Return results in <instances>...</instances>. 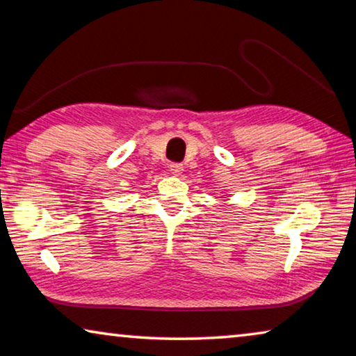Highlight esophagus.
Wrapping results in <instances>:
<instances>
[{
  "label": "esophagus",
  "instance_id": "1",
  "mask_svg": "<svg viewBox=\"0 0 356 356\" xmlns=\"http://www.w3.org/2000/svg\"><path fill=\"white\" fill-rule=\"evenodd\" d=\"M170 171L172 174H180V172L184 171V166L180 165V163H170Z\"/></svg>",
  "mask_w": 356,
  "mask_h": 356
}]
</instances>
